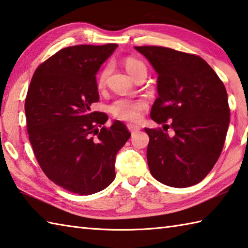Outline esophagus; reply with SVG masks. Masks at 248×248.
I'll use <instances>...</instances> for the list:
<instances>
[{"label":"esophagus","instance_id":"1","mask_svg":"<svg viewBox=\"0 0 248 248\" xmlns=\"http://www.w3.org/2000/svg\"><path fill=\"white\" fill-rule=\"evenodd\" d=\"M127 128H128V130L132 134H135V133H137L138 130L140 129V127L139 126H137V125H134V124H128L127 125Z\"/></svg>","mask_w":248,"mask_h":248}]
</instances>
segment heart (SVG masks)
Here are the masks:
<instances>
[{"label": "heart", "instance_id": "1", "mask_svg": "<svg viewBox=\"0 0 248 248\" xmlns=\"http://www.w3.org/2000/svg\"><path fill=\"white\" fill-rule=\"evenodd\" d=\"M124 67L127 70V72L134 78L135 74L142 69H146L144 64L140 60L134 57H127L124 60ZM110 72L109 67L105 68L102 71L98 74L97 78V85L99 88L104 87L108 78ZM147 108V102L142 99H126V98H121V99L115 100L109 106L110 113L114 118L123 121H128V122H136L140 118L141 111Z\"/></svg>", "mask_w": 248, "mask_h": 248}]
</instances>
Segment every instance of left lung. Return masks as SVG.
<instances>
[{
    "label": "left lung",
    "instance_id": "left-lung-1",
    "mask_svg": "<svg viewBox=\"0 0 248 248\" xmlns=\"http://www.w3.org/2000/svg\"><path fill=\"white\" fill-rule=\"evenodd\" d=\"M135 49L158 76L151 119L164 124L163 129H173L170 137L161 128H144L150 138L147 160L151 174L174 188L197 185L216 164L225 143L230 123L226 87L197 55L161 46Z\"/></svg>",
    "mask_w": 248,
    "mask_h": 248
}]
</instances>
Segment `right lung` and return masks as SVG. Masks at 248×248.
I'll use <instances>...</instances> for the list:
<instances>
[{
    "instance_id": "add662e5",
    "label": "right lung",
    "mask_w": 248,
    "mask_h": 248,
    "mask_svg": "<svg viewBox=\"0 0 248 248\" xmlns=\"http://www.w3.org/2000/svg\"><path fill=\"white\" fill-rule=\"evenodd\" d=\"M118 44L76 45L41 63L26 97L27 130L48 179L69 192L90 195L115 178L116 153L130 137L121 121L92 112L99 101L96 74Z\"/></svg>"
}]
</instances>
